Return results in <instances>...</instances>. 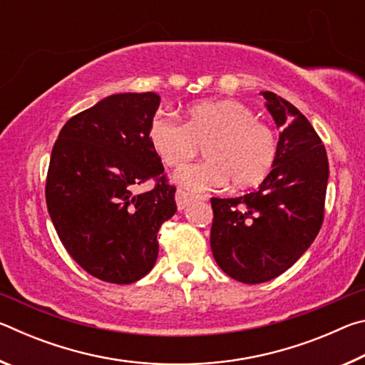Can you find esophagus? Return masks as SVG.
<instances>
[{"label": "esophagus", "instance_id": "34e87169", "mask_svg": "<svg viewBox=\"0 0 365 365\" xmlns=\"http://www.w3.org/2000/svg\"><path fill=\"white\" fill-rule=\"evenodd\" d=\"M175 201H177L178 211H183L185 207H188L191 205V201H193V196H190L188 193H185L183 190H177Z\"/></svg>", "mask_w": 365, "mask_h": 365}]
</instances>
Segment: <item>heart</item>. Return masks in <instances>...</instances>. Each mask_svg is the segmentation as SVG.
<instances>
[{
  "label": "heart",
  "instance_id": "obj_1",
  "mask_svg": "<svg viewBox=\"0 0 365 365\" xmlns=\"http://www.w3.org/2000/svg\"><path fill=\"white\" fill-rule=\"evenodd\" d=\"M148 138L168 168L183 165L205 148L206 163L174 174L178 187L191 193L222 188L228 180L238 190L257 187L274 169L279 153L272 128L235 100L193 104L185 110L183 125L169 115H154Z\"/></svg>",
  "mask_w": 365,
  "mask_h": 365
}]
</instances>
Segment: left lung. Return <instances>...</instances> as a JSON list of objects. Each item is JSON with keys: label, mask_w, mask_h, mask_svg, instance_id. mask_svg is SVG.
<instances>
[{"label": "left lung", "mask_w": 365, "mask_h": 365, "mask_svg": "<svg viewBox=\"0 0 365 365\" xmlns=\"http://www.w3.org/2000/svg\"><path fill=\"white\" fill-rule=\"evenodd\" d=\"M261 95L282 130L274 169L257 191L211 200L212 256L248 285L275 279L307 251L322 227L329 183V159L311 122L272 91Z\"/></svg>", "instance_id": "obj_1"}]
</instances>
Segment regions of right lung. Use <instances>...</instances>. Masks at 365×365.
I'll return each mask as SVG.
<instances>
[{"label":"right lung","mask_w":365,"mask_h":365,"mask_svg":"<svg viewBox=\"0 0 365 365\" xmlns=\"http://www.w3.org/2000/svg\"><path fill=\"white\" fill-rule=\"evenodd\" d=\"M159 96L117 93L66 122L53 146L46 206L64 248L103 282L127 285L156 264L158 232L177 211L148 128ZM150 178L146 194L134 188Z\"/></svg>","instance_id":"right-lung-1"}]
</instances>
